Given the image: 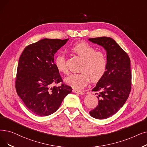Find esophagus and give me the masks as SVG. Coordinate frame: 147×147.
Segmentation results:
<instances>
[{
	"mask_svg": "<svg viewBox=\"0 0 147 147\" xmlns=\"http://www.w3.org/2000/svg\"><path fill=\"white\" fill-rule=\"evenodd\" d=\"M73 92H74V93H76V94H80V95H83V94H84V92H82V91H79V90H76V89H73Z\"/></svg>",
	"mask_w": 147,
	"mask_h": 147,
	"instance_id": "esophagus-1",
	"label": "esophagus"
}]
</instances>
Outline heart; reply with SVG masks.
<instances>
[{"label": "heart", "instance_id": "1", "mask_svg": "<svg viewBox=\"0 0 147 147\" xmlns=\"http://www.w3.org/2000/svg\"><path fill=\"white\" fill-rule=\"evenodd\" d=\"M73 53L84 59L81 67L82 72L70 74L64 79L65 84L74 89L84 88L91 79L92 82L100 80L105 75L107 61L105 53L95 49L90 44L84 41L75 43L70 48ZM55 65L61 73H68L66 58L63 53L56 56Z\"/></svg>", "mask_w": 147, "mask_h": 147}]
</instances>
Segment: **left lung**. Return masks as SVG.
Instances as JSON below:
<instances>
[{
	"label": "left lung",
	"instance_id": "obj_1",
	"mask_svg": "<svg viewBox=\"0 0 147 147\" xmlns=\"http://www.w3.org/2000/svg\"><path fill=\"white\" fill-rule=\"evenodd\" d=\"M88 40L102 46L107 52L106 73L92 89L99 91L98 103L89 112L94 118L106 119L118 112L129 96L131 85L130 59L112 38L102 36Z\"/></svg>",
	"mask_w": 147,
	"mask_h": 147
}]
</instances>
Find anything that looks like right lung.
<instances>
[{
	"instance_id": "right-lung-1",
	"label": "right lung",
	"mask_w": 147,
	"mask_h": 147,
	"mask_svg": "<svg viewBox=\"0 0 147 147\" xmlns=\"http://www.w3.org/2000/svg\"><path fill=\"white\" fill-rule=\"evenodd\" d=\"M68 39H44L26 47L17 67L16 89L28 109L39 116H47L58 109L72 88L63 84L54 63V55Z\"/></svg>"
}]
</instances>
